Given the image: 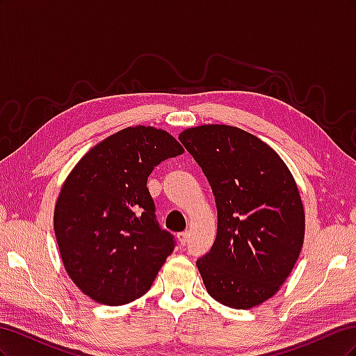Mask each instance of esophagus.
<instances>
[{
    "label": "esophagus",
    "mask_w": 356,
    "mask_h": 356,
    "mask_svg": "<svg viewBox=\"0 0 356 356\" xmlns=\"http://www.w3.org/2000/svg\"><path fill=\"white\" fill-rule=\"evenodd\" d=\"M188 236H190V233H188V232H182V233H179V234H178V241H179V243H181L182 246H186V245H187V242H188Z\"/></svg>",
    "instance_id": "1"
}]
</instances>
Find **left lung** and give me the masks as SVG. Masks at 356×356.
<instances>
[{"instance_id": "left-lung-1", "label": "left lung", "mask_w": 356, "mask_h": 356, "mask_svg": "<svg viewBox=\"0 0 356 356\" xmlns=\"http://www.w3.org/2000/svg\"><path fill=\"white\" fill-rule=\"evenodd\" d=\"M215 196L217 238L197 260L212 298L251 309L277 293L305 241V209L284 160L239 127L203 124L179 134Z\"/></svg>"}]
</instances>
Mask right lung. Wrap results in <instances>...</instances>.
I'll return each instance as SVG.
<instances>
[{"mask_svg": "<svg viewBox=\"0 0 356 356\" xmlns=\"http://www.w3.org/2000/svg\"><path fill=\"white\" fill-rule=\"evenodd\" d=\"M182 153L166 131L126 127L84 154L63 182L53 217L59 252L92 300L122 306L152 288L175 239L160 229L147 178Z\"/></svg>", "mask_w": 356, "mask_h": 356, "instance_id": "obj_1", "label": "right lung"}]
</instances>
